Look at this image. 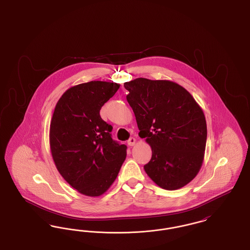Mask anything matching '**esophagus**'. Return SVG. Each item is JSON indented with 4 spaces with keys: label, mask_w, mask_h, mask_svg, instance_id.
Masks as SVG:
<instances>
[{
    "label": "esophagus",
    "mask_w": 250,
    "mask_h": 250,
    "mask_svg": "<svg viewBox=\"0 0 250 250\" xmlns=\"http://www.w3.org/2000/svg\"><path fill=\"white\" fill-rule=\"evenodd\" d=\"M127 144L129 146H134L136 144V139L135 138H130L128 141H127Z\"/></svg>",
    "instance_id": "1"
}]
</instances>
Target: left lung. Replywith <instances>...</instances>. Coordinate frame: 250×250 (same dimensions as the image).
<instances>
[{
	"label": "left lung",
	"mask_w": 250,
	"mask_h": 250,
	"mask_svg": "<svg viewBox=\"0 0 250 250\" xmlns=\"http://www.w3.org/2000/svg\"><path fill=\"white\" fill-rule=\"evenodd\" d=\"M124 86L139 135L152 148L145 172L167 190L185 187L199 173L204 158L207 125L202 107L170 81L139 78Z\"/></svg>",
	"instance_id": "8db88e82"
}]
</instances>
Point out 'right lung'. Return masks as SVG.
I'll list each match as a JSON object with an SVG mask.
<instances>
[{
  "label": "right lung",
  "mask_w": 250,
  "mask_h": 250,
  "mask_svg": "<svg viewBox=\"0 0 250 250\" xmlns=\"http://www.w3.org/2000/svg\"><path fill=\"white\" fill-rule=\"evenodd\" d=\"M120 84L94 81L66 90L49 126L51 155L60 174L89 197L104 194L126 157V146L112 140V126L100 117L102 106Z\"/></svg>",
  "instance_id": "1"
}]
</instances>
